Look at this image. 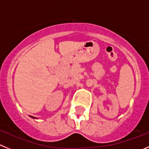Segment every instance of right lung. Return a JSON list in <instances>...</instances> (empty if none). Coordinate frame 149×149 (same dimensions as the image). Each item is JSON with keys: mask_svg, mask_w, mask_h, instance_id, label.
<instances>
[{"mask_svg": "<svg viewBox=\"0 0 149 149\" xmlns=\"http://www.w3.org/2000/svg\"><path fill=\"white\" fill-rule=\"evenodd\" d=\"M30 117L32 118H33V119H37L36 117H33V116H30Z\"/></svg>", "mask_w": 149, "mask_h": 149, "instance_id": "add662e5", "label": "right lung"}]
</instances>
